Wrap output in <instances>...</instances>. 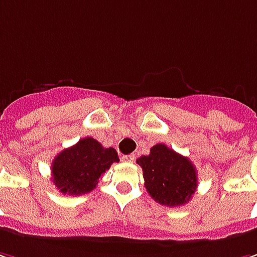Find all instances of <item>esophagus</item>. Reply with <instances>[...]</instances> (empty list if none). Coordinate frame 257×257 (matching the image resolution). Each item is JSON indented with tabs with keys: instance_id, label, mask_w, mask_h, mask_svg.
<instances>
[{
	"instance_id": "34e87169",
	"label": "esophagus",
	"mask_w": 257,
	"mask_h": 257,
	"mask_svg": "<svg viewBox=\"0 0 257 257\" xmlns=\"http://www.w3.org/2000/svg\"><path fill=\"white\" fill-rule=\"evenodd\" d=\"M122 161H123V162H134V161H135V155H134V154L123 155L122 156Z\"/></svg>"
}]
</instances>
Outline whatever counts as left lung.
<instances>
[{"instance_id":"8db88e82","label":"left lung","mask_w":257,"mask_h":257,"mask_svg":"<svg viewBox=\"0 0 257 257\" xmlns=\"http://www.w3.org/2000/svg\"><path fill=\"white\" fill-rule=\"evenodd\" d=\"M144 171L145 188L165 206H182L192 199L198 188V175L188 158L176 154L165 144L151 148L149 155L137 161Z\"/></svg>"}]
</instances>
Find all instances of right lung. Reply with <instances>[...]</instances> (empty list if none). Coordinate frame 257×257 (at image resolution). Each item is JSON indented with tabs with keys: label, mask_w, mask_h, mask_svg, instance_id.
<instances>
[{
	"label": "right lung",
	"mask_w": 257,
	"mask_h": 257,
	"mask_svg": "<svg viewBox=\"0 0 257 257\" xmlns=\"http://www.w3.org/2000/svg\"><path fill=\"white\" fill-rule=\"evenodd\" d=\"M113 162H119L113 148H103L96 139L84 138L55 156L51 168L52 182L64 195H84L96 188Z\"/></svg>",
	"instance_id": "add662e5"
}]
</instances>
